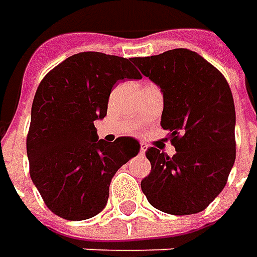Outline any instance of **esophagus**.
Wrapping results in <instances>:
<instances>
[{"mask_svg":"<svg viewBox=\"0 0 257 257\" xmlns=\"http://www.w3.org/2000/svg\"><path fill=\"white\" fill-rule=\"evenodd\" d=\"M146 150H147V146L144 143L140 144V154H144L146 153Z\"/></svg>","mask_w":257,"mask_h":257,"instance_id":"esophagus-1","label":"esophagus"}]
</instances>
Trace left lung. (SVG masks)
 Listing matches in <instances>:
<instances>
[{
  "mask_svg": "<svg viewBox=\"0 0 257 257\" xmlns=\"http://www.w3.org/2000/svg\"><path fill=\"white\" fill-rule=\"evenodd\" d=\"M142 74L160 85V125L170 132L172 157L149 147L152 172L142 180L149 203L169 214L204 210L222 192L236 159L234 103L224 75L202 55L176 48L134 57Z\"/></svg>",
  "mask_w": 257,
  "mask_h": 257,
  "instance_id": "obj_1",
  "label": "left lung"
}]
</instances>
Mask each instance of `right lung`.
Returning <instances> with one entry per match:
<instances>
[{"label":"right lung","instance_id":"right-lung-1","mask_svg":"<svg viewBox=\"0 0 257 257\" xmlns=\"http://www.w3.org/2000/svg\"><path fill=\"white\" fill-rule=\"evenodd\" d=\"M142 78L132 58L85 51L65 58L37 88L27 134L30 176L45 206L65 220L103 210L115 172L139 153L132 137L98 140L114 84Z\"/></svg>","mask_w":257,"mask_h":257}]
</instances>
